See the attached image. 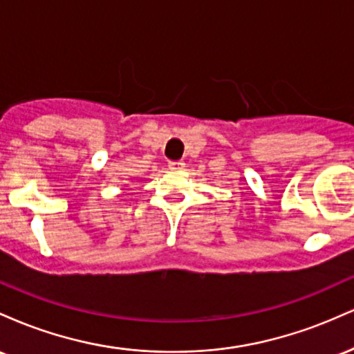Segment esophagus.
I'll return each instance as SVG.
<instances>
[{
	"label": "esophagus",
	"mask_w": 354,
	"mask_h": 354,
	"mask_svg": "<svg viewBox=\"0 0 354 354\" xmlns=\"http://www.w3.org/2000/svg\"><path fill=\"white\" fill-rule=\"evenodd\" d=\"M168 166L169 169H173V171H180V169L185 168V163H183L181 160H176V161H169Z\"/></svg>",
	"instance_id": "obj_1"
}]
</instances>
